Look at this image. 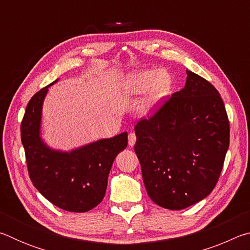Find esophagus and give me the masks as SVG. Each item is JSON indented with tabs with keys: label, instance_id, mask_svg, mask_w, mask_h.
Instances as JSON below:
<instances>
[{
	"label": "esophagus",
	"instance_id": "obj_1",
	"mask_svg": "<svg viewBox=\"0 0 250 250\" xmlns=\"http://www.w3.org/2000/svg\"><path fill=\"white\" fill-rule=\"evenodd\" d=\"M135 141H137V137H135V133L130 132L129 133V146H133L135 145Z\"/></svg>",
	"mask_w": 250,
	"mask_h": 250
}]
</instances>
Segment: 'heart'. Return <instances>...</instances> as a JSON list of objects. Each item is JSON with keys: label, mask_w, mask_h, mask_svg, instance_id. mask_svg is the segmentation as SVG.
Masks as SVG:
<instances>
[{"label": "heart", "mask_w": 250, "mask_h": 250, "mask_svg": "<svg viewBox=\"0 0 250 250\" xmlns=\"http://www.w3.org/2000/svg\"><path fill=\"white\" fill-rule=\"evenodd\" d=\"M172 84V77L167 71L161 69L134 70L122 79L120 94L125 98H132L147 91L138 111L142 116H150L170 94Z\"/></svg>", "instance_id": "obj_1"}]
</instances>
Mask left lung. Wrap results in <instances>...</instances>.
<instances>
[{
	"label": "left lung",
	"mask_w": 250,
	"mask_h": 250,
	"mask_svg": "<svg viewBox=\"0 0 250 250\" xmlns=\"http://www.w3.org/2000/svg\"><path fill=\"white\" fill-rule=\"evenodd\" d=\"M186 74L183 89L134 128V151L147 195L174 210L209 195L229 146V122L221 95L201 76L191 70Z\"/></svg>",
	"instance_id": "obj_1"
}]
</instances>
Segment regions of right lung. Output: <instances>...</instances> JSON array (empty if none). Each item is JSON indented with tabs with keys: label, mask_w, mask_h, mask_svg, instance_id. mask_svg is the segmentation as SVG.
I'll return each mask as SVG.
<instances>
[{
	"label": "right lung",
	"mask_w": 250,
	"mask_h": 250,
	"mask_svg": "<svg viewBox=\"0 0 250 250\" xmlns=\"http://www.w3.org/2000/svg\"><path fill=\"white\" fill-rule=\"evenodd\" d=\"M32 97L21 125V139L29 177L42 195L59 208L83 213L104 200L109 172L116 156L128 145V133L100 139L62 151L49 146L42 138L43 104L48 88Z\"/></svg>",
	"instance_id": "right-lung-1"
}]
</instances>
